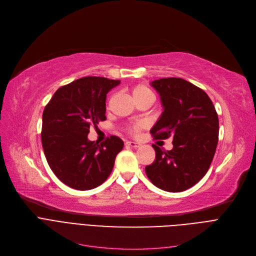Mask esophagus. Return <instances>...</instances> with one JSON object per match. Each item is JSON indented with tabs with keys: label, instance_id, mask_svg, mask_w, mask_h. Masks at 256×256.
Segmentation results:
<instances>
[{
	"label": "esophagus",
	"instance_id": "1",
	"mask_svg": "<svg viewBox=\"0 0 256 256\" xmlns=\"http://www.w3.org/2000/svg\"><path fill=\"white\" fill-rule=\"evenodd\" d=\"M125 144L128 146H131V148H138V146H140V144L134 142H126Z\"/></svg>",
	"mask_w": 256,
	"mask_h": 256
}]
</instances>
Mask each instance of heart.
Returning a JSON list of instances; mask_svg holds the SVG:
<instances>
[{
  "label": "heart",
  "instance_id": "heart-1",
  "mask_svg": "<svg viewBox=\"0 0 256 256\" xmlns=\"http://www.w3.org/2000/svg\"><path fill=\"white\" fill-rule=\"evenodd\" d=\"M131 92H132V96H133L134 100L136 101L138 104L140 103V102L146 101V100L154 101V99H155V96H154L153 92L144 84H135L131 88ZM144 123H135V124H132L128 127V131L133 135H136L144 128Z\"/></svg>",
  "mask_w": 256,
  "mask_h": 256
}]
</instances>
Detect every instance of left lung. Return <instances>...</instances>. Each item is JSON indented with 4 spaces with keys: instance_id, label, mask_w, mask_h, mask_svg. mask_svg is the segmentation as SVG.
<instances>
[{
    "instance_id": "left-lung-1",
    "label": "left lung",
    "mask_w": 256,
    "mask_h": 256,
    "mask_svg": "<svg viewBox=\"0 0 256 256\" xmlns=\"http://www.w3.org/2000/svg\"><path fill=\"white\" fill-rule=\"evenodd\" d=\"M151 84L160 95L163 112L150 132L154 140L172 136L174 148L163 151L153 144L156 158L146 174L156 187L181 192L210 168L218 144V114L204 90L183 78H160Z\"/></svg>"
}]
</instances>
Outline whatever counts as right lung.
<instances>
[{
  "mask_svg": "<svg viewBox=\"0 0 256 256\" xmlns=\"http://www.w3.org/2000/svg\"><path fill=\"white\" fill-rule=\"evenodd\" d=\"M118 84L98 76L76 80L58 88L43 110L44 155L56 178L73 189L100 186L124 146L116 135L100 144L88 140L90 127L106 120V94Z\"/></svg>",
  "mask_w": 256,
  "mask_h": 256,
  "instance_id": "right-lung-1",
  "label": "right lung"
}]
</instances>
